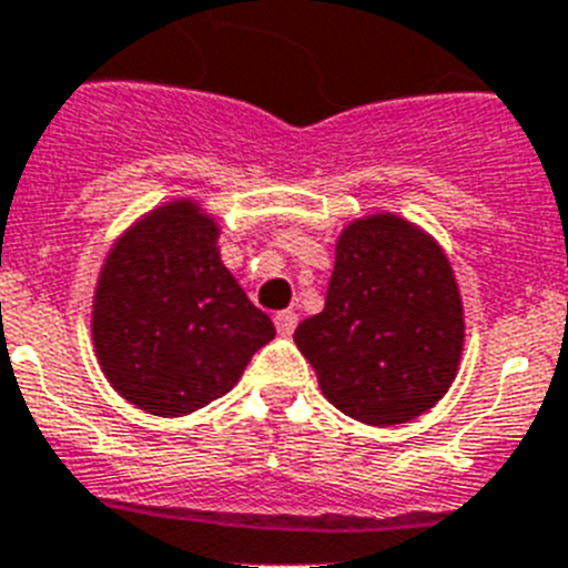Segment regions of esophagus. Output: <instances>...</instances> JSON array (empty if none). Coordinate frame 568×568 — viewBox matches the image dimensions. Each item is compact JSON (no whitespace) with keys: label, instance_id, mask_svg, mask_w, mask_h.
Returning <instances> with one entry per match:
<instances>
[{"label":"esophagus","instance_id":"34e87169","mask_svg":"<svg viewBox=\"0 0 568 568\" xmlns=\"http://www.w3.org/2000/svg\"><path fill=\"white\" fill-rule=\"evenodd\" d=\"M274 323H276V332H280L283 337L294 335V328H297V312H292V308H285V312H276Z\"/></svg>","mask_w":568,"mask_h":568}]
</instances>
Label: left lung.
Returning a JSON list of instances; mask_svg holds the SVG:
<instances>
[{"instance_id": "obj_1", "label": "left lung", "mask_w": 568, "mask_h": 568, "mask_svg": "<svg viewBox=\"0 0 568 568\" xmlns=\"http://www.w3.org/2000/svg\"><path fill=\"white\" fill-rule=\"evenodd\" d=\"M328 402L387 427L422 416L459 369L465 317L445 251L393 213L357 219L335 247L326 306L294 332Z\"/></svg>"}]
</instances>
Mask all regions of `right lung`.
<instances>
[{
	"label": "right lung",
	"mask_w": 568,
	"mask_h": 568,
	"mask_svg": "<svg viewBox=\"0 0 568 568\" xmlns=\"http://www.w3.org/2000/svg\"><path fill=\"white\" fill-rule=\"evenodd\" d=\"M219 225L190 199L152 211L109 251L94 292L100 369L152 416L231 393L274 323L219 260Z\"/></svg>",
	"instance_id": "add662e5"
}]
</instances>
